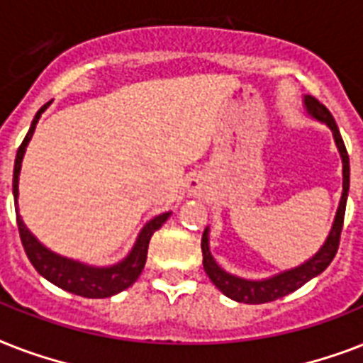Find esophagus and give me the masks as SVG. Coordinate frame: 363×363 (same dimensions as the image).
<instances>
[{
	"label": "esophagus",
	"instance_id": "esophagus-1",
	"mask_svg": "<svg viewBox=\"0 0 363 363\" xmlns=\"http://www.w3.org/2000/svg\"><path fill=\"white\" fill-rule=\"evenodd\" d=\"M188 190H190V194H194V196H201V194L205 192L203 182L198 181V179H192V181L188 182Z\"/></svg>",
	"mask_w": 363,
	"mask_h": 363
}]
</instances>
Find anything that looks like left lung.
I'll use <instances>...</instances> for the list:
<instances>
[{
    "instance_id": "obj_1",
    "label": "left lung",
    "mask_w": 363,
    "mask_h": 363,
    "mask_svg": "<svg viewBox=\"0 0 363 363\" xmlns=\"http://www.w3.org/2000/svg\"><path fill=\"white\" fill-rule=\"evenodd\" d=\"M305 109L313 118L324 122V124L333 131V139L337 145V150L343 160V194H341V201H339L337 215L333 220L332 232L328 235L326 242L322 245V248L307 259L305 264L294 267V269L282 271L279 275H273L264 281H248V279H241L232 273H228L216 264V259L213 258V254L209 250V228H205L203 238H201V250H203V269L209 275L218 290L224 296L235 299L239 303H269L279 298H284L294 290H298L299 286H303L305 282H309L313 277L320 275L322 271L326 269L328 265L332 264V259L335 258L339 248V239H341V230H343V220H345V209H347V196H349V184H350V165H349V152L345 148L343 137L339 133V128L333 121L332 113L324 107L313 96H305L303 98Z\"/></svg>"
}]
</instances>
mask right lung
Returning <instances> with one entry per match:
<instances>
[{"label": "right lung", "mask_w": 363, "mask_h": 363, "mask_svg": "<svg viewBox=\"0 0 363 363\" xmlns=\"http://www.w3.org/2000/svg\"><path fill=\"white\" fill-rule=\"evenodd\" d=\"M50 101L47 105H43L41 109L37 111L35 118L31 122V128L28 131V135L24 137V141L18 147L16 152V160H14V171H13V194H14V209H16V224H18V233L22 247H24L28 258H30L31 265L35 267L37 273L43 275L47 281L56 284L62 290H67L71 294L82 296V298H111L115 294L122 292L125 288H130L133 282L139 279L145 262H147L148 242L156 230L162 228L171 213H164V215L154 216L152 220L147 222L145 228L139 233L135 245L131 248V252L125 256L122 262L111 265V267H94V265L81 264L75 259L64 258L60 254L48 250L47 247H43L41 242L37 241L31 232L26 228L18 215V175L20 167H22V158H24L26 147L30 143L35 125L41 118V113L47 109Z\"/></svg>", "instance_id": "1"}]
</instances>
